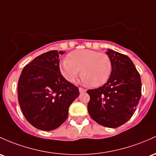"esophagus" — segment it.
Returning <instances> with one entry per match:
<instances>
[{
	"label": "esophagus",
	"mask_w": 156,
	"mask_h": 156,
	"mask_svg": "<svg viewBox=\"0 0 156 156\" xmlns=\"http://www.w3.org/2000/svg\"><path fill=\"white\" fill-rule=\"evenodd\" d=\"M86 91H87L86 89H83V88H81V87H79L80 93H83V92H85Z\"/></svg>",
	"instance_id": "esophagus-1"
}]
</instances>
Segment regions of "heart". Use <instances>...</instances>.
<instances>
[{
  "instance_id": "1",
  "label": "heart",
  "mask_w": 156,
  "mask_h": 156,
  "mask_svg": "<svg viewBox=\"0 0 156 156\" xmlns=\"http://www.w3.org/2000/svg\"><path fill=\"white\" fill-rule=\"evenodd\" d=\"M63 77L74 83L81 70L83 83L98 87L108 81L112 73V61L107 54L92 49H79L70 52L60 65Z\"/></svg>"
}]
</instances>
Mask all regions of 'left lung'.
<instances>
[{
    "mask_svg": "<svg viewBox=\"0 0 156 156\" xmlns=\"http://www.w3.org/2000/svg\"><path fill=\"white\" fill-rule=\"evenodd\" d=\"M106 53L112 61V73L105 84L87 90L90 97L87 109L98 124L116 128L134 114L141 96V81L128 56L112 49Z\"/></svg>",
    "mask_w": 156,
    "mask_h": 156,
    "instance_id": "left-lung-1",
    "label": "left lung"
}]
</instances>
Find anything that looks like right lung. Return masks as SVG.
I'll return each mask as SVG.
<instances>
[{"label": "right lung", "mask_w": 156, "mask_h": 156, "mask_svg": "<svg viewBox=\"0 0 156 156\" xmlns=\"http://www.w3.org/2000/svg\"><path fill=\"white\" fill-rule=\"evenodd\" d=\"M64 52L49 51L23 68L18 83L20 109L32 126L50 131L66 121L71 104L79 90L63 77L59 57Z\"/></svg>", "instance_id": "add662e5"}]
</instances>
